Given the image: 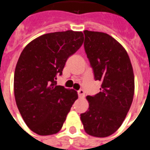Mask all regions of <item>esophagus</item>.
I'll list each match as a JSON object with an SVG mask.
<instances>
[{"mask_svg":"<svg viewBox=\"0 0 150 150\" xmlns=\"http://www.w3.org/2000/svg\"><path fill=\"white\" fill-rule=\"evenodd\" d=\"M78 95L79 97H84L85 96V92L83 89H79V91H78Z\"/></svg>","mask_w":150,"mask_h":150,"instance_id":"esophagus-1","label":"esophagus"}]
</instances>
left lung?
<instances>
[{
	"instance_id": "obj_1",
	"label": "left lung",
	"mask_w": 150,
	"mask_h": 150,
	"mask_svg": "<svg viewBox=\"0 0 150 150\" xmlns=\"http://www.w3.org/2000/svg\"><path fill=\"white\" fill-rule=\"evenodd\" d=\"M84 47L94 78L102 82L100 92L87 96L89 110L81 114L86 132L107 137L123 123L132 103L135 78L125 49L104 33L85 30Z\"/></svg>"
}]
</instances>
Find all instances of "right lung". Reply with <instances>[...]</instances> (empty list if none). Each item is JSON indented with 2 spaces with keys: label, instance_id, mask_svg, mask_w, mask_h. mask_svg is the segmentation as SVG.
<instances>
[{
  "label": "right lung",
  "instance_id": "1",
  "mask_svg": "<svg viewBox=\"0 0 150 150\" xmlns=\"http://www.w3.org/2000/svg\"><path fill=\"white\" fill-rule=\"evenodd\" d=\"M82 32L68 30L39 36L20 54L14 75L18 109L26 125L40 135L61 130L77 92L57 86L68 58L83 43Z\"/></svg>",
  "mask_w": 150,
  "mask_h": 150
}]
</instances>
